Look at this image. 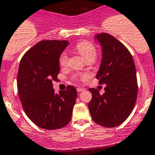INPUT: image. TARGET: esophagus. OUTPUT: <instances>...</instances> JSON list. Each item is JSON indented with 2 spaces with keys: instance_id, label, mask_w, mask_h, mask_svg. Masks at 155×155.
<instances>
[{
  "instance_id": "obj_1",
  "label": "esophagus",
  "mask_w": 155,
  "mask_h": 155,
  "mask_svg": "<svg viewBox=\"0 0 155 155\" xmlns=\"http://www.w3.org/2000/svg\"><path fill=\"white\" fill-rule=\"evenodd\" d=\"M84 90H85V89L82 88V87H78V88H77L78 92H81V91H84Z\"/></svg>"
}]
</instances>
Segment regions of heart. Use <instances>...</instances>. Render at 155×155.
<instances>
[{
  "mask_svg": "<svg viewBox=\"0 0 155 155\" xmlns=\"http://www.w3.org/2000/svg\"><path fill=\"white\" fill-rule=\"evenodd\" d=\"M75 48L87 61L94 60L97 54V49L95 45L90 41H81L78 43L77 45H75ZM68 56L67 52L64 51L60 56V64L61 66H65L68 64ZM85 76H86L85 75H75V78L76 80H79L80 78H84Z\"/></svg>",
  "mask_w": 155,
  "mask_h": 155,
  "instance_id": "obj_1",
  "label": "heart"
}]
</instances>
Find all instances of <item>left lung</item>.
Wrapping results in <instances>:
<instances>
[{
    "mask_svg": "<svg viewBox=\"0 0 155 155\" xmlns=\"http://www.w3.org/2000/svg\"><path fill=\"white\" fill-rule=\"evenodd\" d=\"M95 38L102 47V61L96 79L106 84L105 92L89 88L92 99L88 107L93 121L114 127L125 121L134 109L138 94L136 69L131 54L119 41L108 33Z\"/></svg>",
    "mask_w": 155,
    "mask_h": 155,
    "instance_id": "obj_1",
    "label": "left lung"
}]
</instances>
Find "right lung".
<instances>
[{
	"label": "right lung",
	"mask_w": 155,
	"mask_h": 155,
	"mask_svg": "<svg viewBox=\"0 0 155 155\" xmlns=\"http://www.w3.org/2000/svg\"><path fill=\"white\" fill-rule=\"evenodd\" d=\"M68 41H42L21 59L17 74V90L25 114L39 127L60 129L71 121L77 91L68 85L55 93L52 81L60 71V56Z\"/></svg>",
	"instance_id": "obj_1"
}]
</instances>
